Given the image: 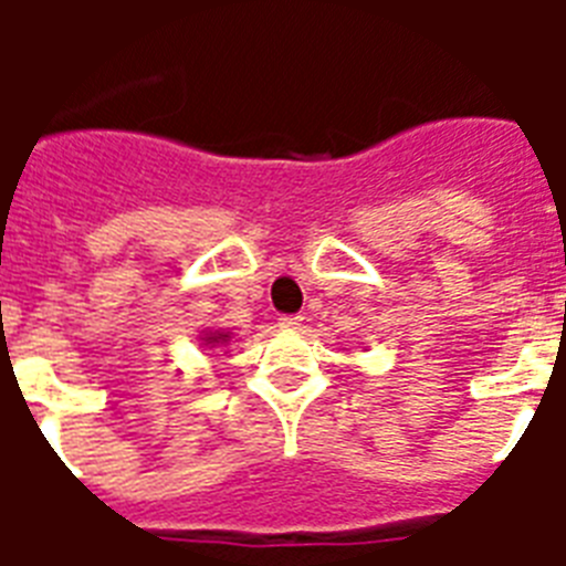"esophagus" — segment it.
<instances>
[{"mask_svg":"<svg viewBox=\"0 0 566 566\" xmlns=\"http://www.w3.org/2000/svg\"><path fill=\"white\" fill-rule=\"evenodd\" d=\"M279 326L284 332H296V328H302V317L300 314H284V317H279Z\"/></svg>","mask_w":566,"mask_h":566,"instance_id":"obj_1","label":"esophagus"}]
</instances>
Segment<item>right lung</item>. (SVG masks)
Returning <instances> with one entry per match:
<instances>
[{
  "instance_id": "right-lung-1",
  "label": "right lung",
  "mask_w": 566,
  "mask_h": 566,
  "mask_svg": "<svg viewBox=\"0 0 566 566\" xmlns=\"http://www.w3.org/2000/svg\"><path fill=\"white\" fill-rule=\"evenodd\" d=\"M229 332H211V335H205V346H226L229 344Z\"/></svg>"
}]
</instances>
